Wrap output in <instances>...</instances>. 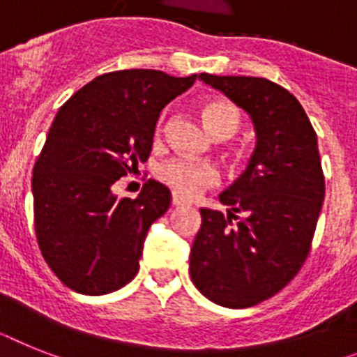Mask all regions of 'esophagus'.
Masks as SVG:
<instances>
[{"label":"esophagus","instance_id":"1","mask_svg":"<svg viewBox=\"0 0 357 357\" xmlns=\"http://www.w3.org/2000/svg\"><path fill=\"white\" fill-rule=\"evenodd\" d=\"M172 205L174 206H183V205H187V202H185L183 197H179L178 194H172Z\"/></svg>","mask_w":357,"mask_h":357}]
</instances>
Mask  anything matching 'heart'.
Listing matches in <instances>:
<instances>
[{"mask_svg": "<svg viewBox=\"0 0 357 357\" xmlns=\"http://www.w3.org/2000/svg\"><path fill=\"white\" fill-rule=\"evenodd\" d=\"M202 116L206 128L214 137H230L239 128L241 114L234 103L227 100L206 101L202 107ZM158 176L174 192L183 197H194L205 188L220 181V172L214 165L192 160H170L158 170Z\"/></svg>", "mask_w": 357, "mask_h": 357, "instance_id": "heart-1", "label": "heart"}]
</instances>
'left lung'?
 Instances as JSON below:
<instances>
[{"mask_svg": "<svg viewBox=\"0 0 357 357\" xmlns=\"http://www.w3.org/2000/svg\"><path fill=\"white\" fill-rule=\"evenodd\" d=\"M199 79L250 116L256 146L220 196L227 214L199 211L188 271L206 299L247 308L278 294L310 252L325 199L317 136L294 96L265 77L203 72Z\"/></svg>", "mask_w": 357, "mask_h": 357, "instance_id": "left-lung-1", "label": "left lung"}]
</instances>
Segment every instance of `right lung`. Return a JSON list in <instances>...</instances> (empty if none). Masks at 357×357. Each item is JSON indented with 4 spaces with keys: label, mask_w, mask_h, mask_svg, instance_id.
Masks as SVG:
<instances>
[{
    "label": "right lung",
    "mask_w": 357,
    "mask_h": 357,
    "mask_svg": "<svg viewBox=\"0 0 357 357\" xmlns=\"http://www.w3.org/2000/svg\"><path fill=\"white\" fill-rule=\"evenodd\" d=\"M196 77L109 72L56 114L32 174L34 227L47 265L74 292L109 294L139 271L146 232L172 196L154 179L136 199H119L112 187L145 163L161 110Z\"/></svg>",
    "instance_id": "obj_1"
}]
</instances>
